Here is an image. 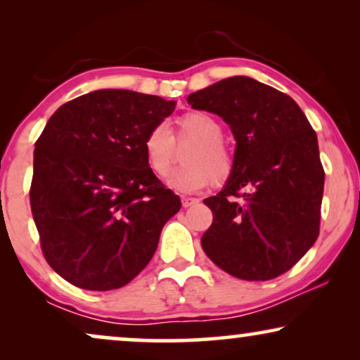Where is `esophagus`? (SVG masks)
Instances as JSON below:
<instances>
[{"label":"esophagus","instance_id":"1","mask_svg":"<svg viewBox=\"0 0 360 360\" xmlns=\"http://www.w3.org/2000/svg\"><path fill=\"white\" fill-rule=\"evenodd\" d=\"M198 198H188V196H184L181 198V205H184V208H190V206L193 205H198Z\"/></svg>","mask_w":360,"mask_h":360}]
</instances>
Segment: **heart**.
<instances>
[{"label": "heart", "mask_w": 360, "mask_h": 360, "mask_svg": "<svg viewBox=\"0 0 360 360\" xmlns=\"http://www.w3.org/2000/svg\"><path fill=\"white\" fill-rule=\"evenodd\" d=\"M221 122L208 112L191 111L176 120L175 134L165 122L152 126L144 139L147 165L157 179L170 175L179 160V147L191 146L185 152V165L172 179V185L180 190H200L223 185L234 172V152L223 141Z\"/></svg>", "instance_id": "obj_1"}]
</instances>
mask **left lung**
<instances>
[{
	"label": "left lung",
	"mask_w": 360,
	"mask_h": 360,
	"mask_svg": "<svg viewBox=\"0 0 360 360\" xmlns=\"http://www.w3.org/2000/svg\"><path fill=\"white\" fill-rule=\"evenodd\" d=\"M188 103L223 117L236 139L233 175L203 200L213 223L201 248L233 277H278L319 234L324 169L316 132L292 98L249 77L191 93Z\"/></svg>",
	"instance_id": "8db88e82"
}]
</instances>
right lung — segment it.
Masks as SVG:
<instances>
[{"mask_svg":"<svg viewBox=\"0 0 360 360\" xmlns=\"http://www.w3.org/2000/svg\"><path fill=\"white\" fill-rule=\"evenodd\" d=\"M174 110L160 96L98 90L47 121L29 198L44 257L68 283L116 290L149 264L181 201L150 172L144 139Z\"/></svg>","mask_w":360,"mask_h":360,"instance_id":"add662e5","label":"right lung"}]
</instances>
